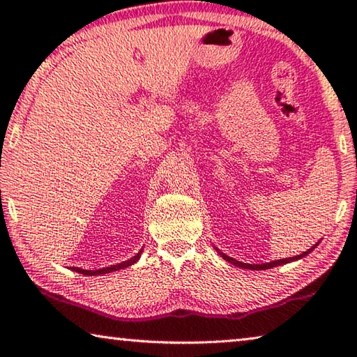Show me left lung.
<instances>
[{"label":"left lung","mask_w":357,"mask_h":357,"mask_svg":"<svg viewBox=\"0 0 357 357\" xmlns=\"http://www.w3.org/2000/svg\"><path fill=\"white\" fill-rule=\"evenodd\" d=\"M317 245H318V243H317L315 245H312L310 249L307 250V252L301 253V255H298V257H293V258H283V259H275V261H271V263H263V264H247V263H241V261H236V259H234V258H231V257L225 255V253H222L219 249H217V252L220 253V257H222L223 259H227L228 263H233L234 266H239V268H244V269H252V271H261V269H271V268H275V266L287 264V263H289V261H296V259H301V258H304V257L309 255V253H310L313 249H315Z\"/></svg>","instance_id":"left-lung-1"}]
</instances>
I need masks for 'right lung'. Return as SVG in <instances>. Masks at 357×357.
Listing matches in <instances>:
<instances>
[{
    "label": "right lung",
    "instance_id": "1",
    "mask_svg": "<svg viewBox=\"0 0 357 357\" xmlns=\"http://www.w3.org/2000/svg\"><path fill=\"white\" fill-rule=\"evenodd\" d=\"M142 252H143V250L138 252L134 258L128 259V261L118 263V264H114V266H108V268H102V269H96V271H86V269H80V268H72V269H74L75 273H78V274H84V275H100V274H108V273H113V271L124 269V268H128V266H132L134 263H137V261H138V258L142 257Z\"/></svg>",
    "mask_w": 357,
    "mask_h": 357
}]
</instances>
